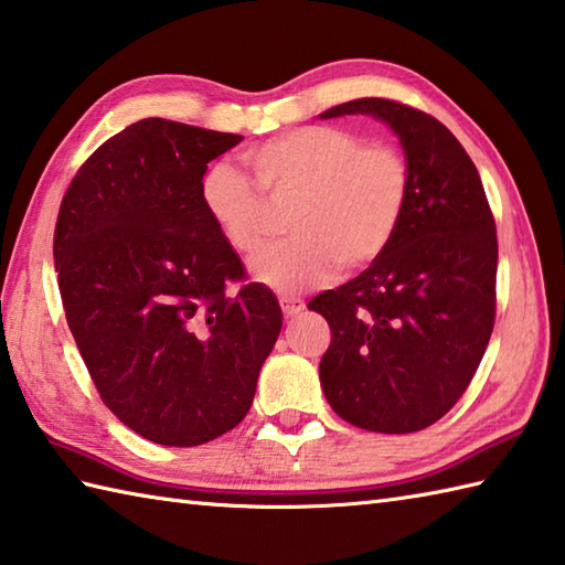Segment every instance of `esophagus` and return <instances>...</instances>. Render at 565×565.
Returning <instances> with one entry per match:
<instances>
[{"instance_id": "34e87169", "label": "esophagus", "mask_w": 565, "mask_h": 565, "mask_svg": "<svg viewBox=\"0 0 565 565\" xmlns=\"http://www.w3.org/2000/svg\"><path fill=\"white\" fill-rule=\"evenodd\" d=\"M279 303H281V311H284L286 318L298 316V313L303 311V306H306V303L301 301V298H294V296H281Z\"/></svg>"}]
</instances>
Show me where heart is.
<instances>
[{"instance_id": "heart-1", "label": "heart", "mask_w": 565, "mask_h": 565, "mask_svg": "<svg viewBox=\"0 0 565 565\" xmlns=\"http://www.w3.org/2000/svg\"><path fill=\"white\" fill-rule=\"evenodd\" d=\"M254 183L230 166H213L201 183L205 213L227 247L252 257L269 230V207L294 201V237L264 249L254 276L279 294L326 284L338 264L360 271L390 249L412 195L404 153L364 141L350 129L308 125L242 153Z\"/></svg>"}]
</instances>
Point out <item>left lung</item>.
Returning a JSON list of instances; mask_svg holds the SVG:
<instances>
[{
	"label": "left lung",
	"instance_id": "1",
	"mask_svg": "<svg viewBox=\"0 0 565 565\" xmlns=\"http://www.w3.org/2000/svg\"><path fill=\"white\" fill-rule=\"evenodd\" d=\"M384 119L412 171L394 242L355 279L311 298L330 326L328 404L374 434H414L466 394L497 308V230L480 173L446 125L412 105L362 97L323 117Z\"/></svg>",
	"mask_w": 565,
	"mask_h": 565
}]
</instances>
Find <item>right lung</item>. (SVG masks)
Returning <instances> with one entry per match:
<instances>
[{
  "instance_id": "add662e5",
  "label": "right lung",
  "mask_w": 565,
  "mask_h": 565,
  "mask_svg": "<svg viewBox=\"0 0 565 565\" xmlns=\"http://www.w3.org/2000/svg\"><path fill=\"white\" fill-rule=\"evenodd\" d=\"M239 135L149 117L77 169L53 232L65 320L99 399L159 446L191 448L247 416L281 308L201 201ZM232 285L235 292H230Z\"/></svg>"
}]
</instances>
